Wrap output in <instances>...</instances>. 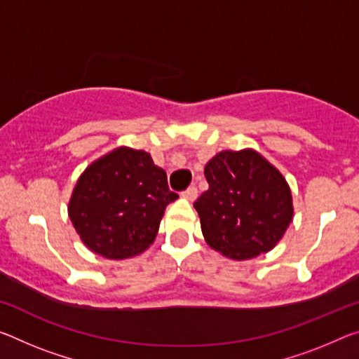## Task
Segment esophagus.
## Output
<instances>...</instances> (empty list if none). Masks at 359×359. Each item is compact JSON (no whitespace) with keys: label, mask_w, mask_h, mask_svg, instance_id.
Returning a JSON list of instances; mask_svg holds the SVG:
<instances>
[{"label":"esophagus","mask_w":359,"mask_h":359,"mask_svg":"<svg viewBox=\"0 0 359 359\" xmlns=\"http://www.w3.org/2000/svg\"><path fill=\"white\" fill-rule=\"evenodd\" d=\"M182 198H184V200H187V201H195L198 198V189L195 185L189 187V189L182 193Z\"/></svg>","instance_id":"obj_1"}]
</instances>
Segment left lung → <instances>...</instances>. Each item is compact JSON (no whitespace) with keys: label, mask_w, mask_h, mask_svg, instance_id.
Wrapping results in <instances>:
<instances>
[{"label":"left lung","mask_w":359,"mask_h":359,"mask_svg":"<svg viewBox=\"0 0 359 359\" xmlns=\"http://www.w3.org/2000/svg\"><path fill=\"white\" fill-rule=\"evenodd\" d=\"M208 191L193 204L214 251L251 260L271 251L294 219L287 180L257 150H224L204 168Z\"/></svg>","instance_id":"left-lung-1"}]
</instances>
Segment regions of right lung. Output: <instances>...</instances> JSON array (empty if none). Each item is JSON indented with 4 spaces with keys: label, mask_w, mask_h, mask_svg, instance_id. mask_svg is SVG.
<instances>
[{
    "label": "right lung",
    "mask_w": 359,
    "mask_h": 359,
    "mask_svg": "<svg viewBox=\"0 0 359 359\" xmlns=\"http://www.w3.org/2000/svg\"><path fill=\"white\" fill-rule=\"evenodd\" d=\"M177 198L150 153L118 147L79 175L68 217L89 251L124 260L151 246L166 206Z\"/></svg>",
    "instance_id": "right-lung-1"
}]
</instances>
